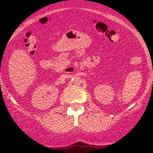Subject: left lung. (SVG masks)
<instances>
[{"mask_svg": "<svg viewBox=\"0 0 153 153\" xmlns=\"http://www.w3.org/2000/svg\"><path fill=\"white\" fill-rule=\"evenodd\" d=\"M152 71H153V69H152Z\"/></svg>", "mask_w": 153, "mask_h": 153, "instance_id": "obj_1", "label": "left lung"}]
</instances>
